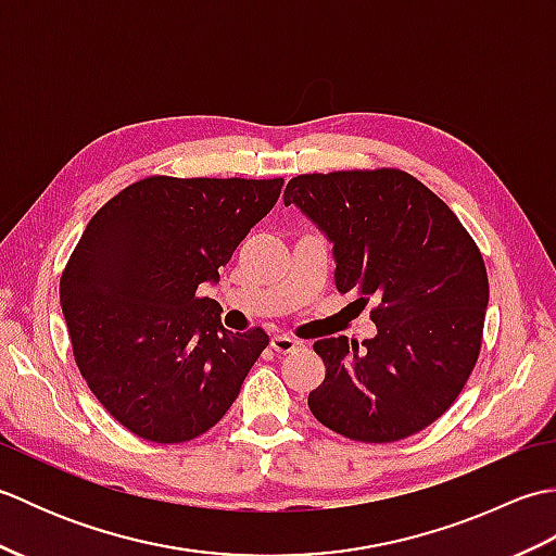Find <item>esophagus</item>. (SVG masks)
<instances>
[{
	"mask_svg": "<svg viewBox=\"0 0 556 556\" xmlns=\"http://www.w3.org/2000/svg\"><path fill=\"white\" fill-rule=\"evenodd\" d=\"M269 346L275 349L277 353H291V351H296L299 346H303V341L293 339V337H287V334H275V337H271V341H269Z\"/></svg>",
	"mask_w": 556,
	"mask_h": 556,
	"instance_id": "1",
	"label": "esophagus"
}]
</instances>
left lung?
<instances>
[{
  "label": "left lung",
  "instance_id": "8db88e82",
  "mask_svg": "<svg viewBox=\"0 0 556 556\" xmlns=\"http://www.w3.org/2000/svg\"><path fill=\"white\" fill-rule=\"evenodd\" d=\"M296 205L334 243V281L375 308L377 334L325 337L313 349L325 382L308 406L325 428L356 442H396L428 428L473 372L488 269L444 200L401 169L301 174L287 184Z\"/></svg>",
  "mask_w": 556,
  "mask_h": 556
}]
</instances>
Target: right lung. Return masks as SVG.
Here are the masks:
<instances>
[{"label":"right lung","instance_id":"1","mask_svg":"<svg viewBox=\"0 0 556 556\" xmlns=\"http://www.w3.org/2000/svg\"><path fill=\"white\" fill-rule=\"evenodd\" d=\"M285 179L148 176L88 222L59 281L83 380L114 420L157 444L195 440L222 420L269 344L229 332L198 296L219 281Z\"/></svg>","mask_w":556,"mask_h":556}]
</instances>
